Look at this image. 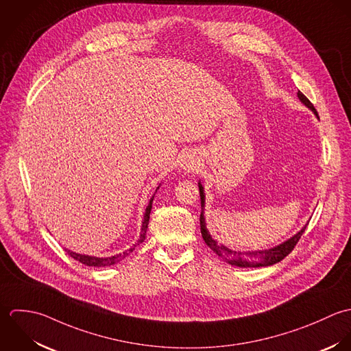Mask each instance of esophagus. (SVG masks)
I'll return each instance as SVG.
<instances>
[{
    "label": "esophagus",
    "mask_w": 351,
    "mask_h": 351,
    "mask_svg": "<svg viewBox=\"0 0 351 351\" xmlns=\"http://www.w3.org/2000/svg\"><path fill=\"white\" fill-rule=\"evenodd\" d=\"M183 168H184V169H187V171H190V169H191V171H194V169L197 168V164H195V161H194V160H191V158H190V160H186V161L183 162Z\"/></svg>",
    "instance_id": "1"
}]
</instances>
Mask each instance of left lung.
Segmentation results:
<instances>
[{
	"label": "left lung",
	"instance_id": "left-lung-1",
	"mask_svg": "<svg viewBox=\"0 0 351 351\" xmlns=\"http://www.w3.org/2000/svg\"><path fill=\"white\" fill-rule=\"evenodd\" d=\"M297 96L300 99V101L302 104H305L309 110L313 111V114L319 118L316 108L313 107V104L306 99V96L302 92H297ZM199 187V197H201V233L202 237L206 243L208 247H210L211 251L215 252L221 259H223L226 263L232 265V266H237V267H265V266H271L280 262L282 259H285L295 247V244L298 243V240L301 239V234L304 233L306 225L298 232L295 233L293 237H290L289 240L283 241L280 245L270 248V250H263V251H250V252H236L229 250L228 247L222 245V244H217L215 240L211 239L209 230L206 229V223H205V217H204V209H205V193H204V187L201 184V182L198 183Z\"/></svg>",
	"mask_w": 351,
	"mask_h": 351
}]
</instances>
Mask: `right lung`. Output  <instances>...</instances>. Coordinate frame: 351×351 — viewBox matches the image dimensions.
Instances as JSON below:
<instances>
[{
  "instance_id": "1",
  "label": "right lung",
  "mask_w": 351,
  "mask_h": 351,
  "mask_svg": "<svg viewBox=\"0 0 351 351\" xmlns=\"http://www.w3.org/2000/svg\"><path fill=\"white\" fill-rule=\"evenodd\" d=\"M158 189V187H157ZM153 198H150L149 201V205L145 210L143 214V221H142V226H141V234L138 241L136 244H133L132 248H129L128 251H125L123 254H119V255H115V256H110V258H96V256H89V255H81V254H75V252H71V250H66V252L71 255L73 259H75L77 262L85 265V266H92V267H106V266H112L118 262H121L122 259H125L129 254H132L137 245H140L141 243L145 240V236H146V229H147V223H149V217H150V210H152V202H153Z\"/></svg>"
}]
</instances>
